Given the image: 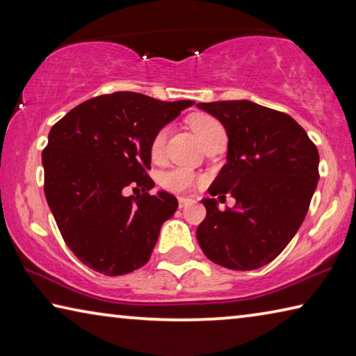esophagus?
Segmentation results:
<instances>
[{"mask_svg":"<svg viewBox=\"0 0 356 356\" xmlns=\"http://www.w3.org/2000/svg\"><path fill=\"white\" fill-rule=\"evenodd\" d=\"M177 201H179V207L180 209H184V207L188 206V204L193 202V200H190V197H185V196H179Z\"/></svg>","mask_w":356,"mask_h":356,"instance_id":"esophagus-1","label":"esophagus"}]
</instances>
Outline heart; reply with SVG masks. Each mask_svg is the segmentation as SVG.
Masks as SVG:
<instances>
[{"label": "heart", "instance_id": "heart-1", "mask_svg": "<svg viewBox=\"0 0 356 356\" xmlns=\"http://www.w3.org/2000/svg\"><path fill=\"white\" fill-rule=\"evenodd\" d=\"M188 124L191 130L195 131V135L197 136V140L202 143H206L209 138H212L213 135L220 134V131H225L222 125L220 124L218 119H215L213 116L206 113H196L191 114L188 119ZM166 134L168 130L163 127L160 130L155 131V135L152 136V140L149 143V154L150 159L154 161H160L163 159L165 154V144H166ZM196 174L190 171L188 168H172V170L166 171L163 176L160 179V184L163 188L170 190L172 193H185L188 191L193 185L196 184Z\"/></svg>", "mask_w": 356, "mask_h": 356}]
</instances>
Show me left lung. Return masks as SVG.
I'll list each match as a JSON object with an SVG mask.
<instances>
[{
    "label": "left lung",
    "mask_w": 356,
    "mask_h": 356,
    "mask_svg": "<svg viewBox=\"0 0 356 356\" xmlns=\"http://www.w3.org/2000/svg\"><path fill=\"white\" fill-rule=\"evenodd\" d=\"M225 125L227 163L209 193L236 206L218 209L202 200L207 215L196 237L210 261L231 270H256L286 248L308 213L318 180V152L286 113L250 100L197 104Z\"/></svg>",
    "instance_id": "8db88e82"
}]
</instances>
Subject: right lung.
Segmentation results:
<instances>
[{
	"label": "right lung",
	"instance_id": "right-lung-1",
	"mask_svg": "<svg viewBox=\"0 0 356 356\" xmlns=\"http://www.w3.org/2000/svg\"><path fill=\"white\" fill-rule=\"evenodd\" d=\"M193 104L119 91L83 102L51 127L42 152L45 197L65 245L89 268L119 276L149 261L179 206L170 193H149V143ZM129 186L143 193L125 197Z\"/></svg>",
	"mask_w": 356,
	"mask_h": 356
}]
</instances>
